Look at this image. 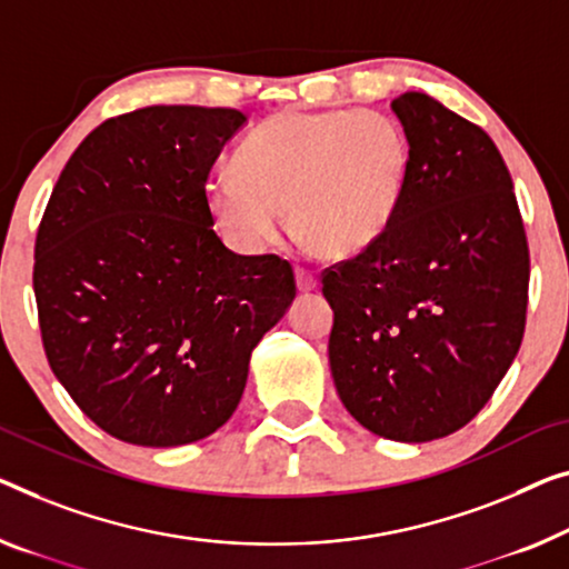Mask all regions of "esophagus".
Masks as SVG:
<instances>
[{
  "mask_svg": "<svg viewBox=\"0 0 569 569\" xmlns=\"http://www.w3.org/2000/svg\"><path fill=\"white\" fill-rule=\"evenodd\" d=\"M296 286H299L301 293H309L317 288V278H313V273L307 268H296Z\"/></svg>",
  "mask_w": 569,
  "mask_h": 569,
  "instance_id": "obj_1",
  "label": "esophagus"
}]
</instances>
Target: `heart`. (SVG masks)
I'll use <instances>...</instances> for the list:
<instances>
[{
    "instance_id": "1",
    "label": "heart",
    "mask_w": 569,
    "mask_h": 569,
    "mask_svg": "<svg viewBox=\"0 0 569 569\" xmlns=\"http://www.w3.org/2000/svg\"><path fill=\"white\" fill-rule=\"evenodd\" d=\"M409 138L378 109H286L234 152V173L207 183V209L237 250L260 252L281 230L319 258L372 248L396 219L409 173Z\"/></svg>"
}]
</instances>
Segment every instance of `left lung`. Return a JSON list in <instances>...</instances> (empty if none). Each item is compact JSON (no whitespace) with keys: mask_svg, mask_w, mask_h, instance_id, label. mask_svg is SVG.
I'll return each instance as SVG.
<instances>
[{"mask_svg":"<svg viewBox=\"0 0 569 569\" xmlns=\"http://www.w3.org/2000/svg\"><path fill=\"white\" fill-rule=\"evenodd\" d=\"M391 107L411 148L401 207L372 248L321 273L329 368L372 435L431 442L488 403L519 352L529 244L488 132L419 91Z\"/></svg>","mask_w":569,"mask_h":569,"instance_id":"left-lung-1","label":"left lung"}]
</instances>
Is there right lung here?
Returning a JSON list of instances; mask_svg holds the SVG:
<instances>
[{
    "label": "right lung",
    "instance_id": "right-lung-1",
    "mask_svg": "<svg viewBox=\"0 0 569 569\" xmlns=\"http://www.w3.org/2000/svg\"><path fill=\"white\" fill-rule=\"evenodd\" d=\"M158 104L91 130L50 193L36 288L50 370L122 442H199L232 417L250 352L296 299L291 262L227 250L207 181L244 124Z\"/></svg>",
    "mask_w": 569,
    "mask_h": 569
}]
</instances>
